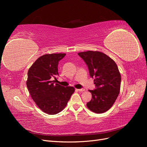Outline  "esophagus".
I'll list each match as a JSON object with an SVG mask.
<instances>
[{"label": "esophagus", "mask_w": 147, "mask_h": 147, "mask_svg": "<svg viewBox=\"0 0 147 147\" xmlns=\"http://www.w3.org/2000/svg\"><path fill=\"white\" fill-rule=\"evenodd\" d=\"M77 90L78 91H84L85 90L84 88H81V89H77Z\"/></svg>", "instance_id": "1"}]
</instances>
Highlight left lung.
Segmentation results:
<instances>
[{
	"instance_id": "obj_1",
	"label": "left lung",
	"mask_w": 147,
	"mask_h": 147,
	"mask_svg": "<svg viewBox=\"0 0 147 147\" xmlns=\"http://www.w3.org/2000/svg\"><path fill=\"white\" fill-rule=\"evenodd\" d=\"M87 65L90 77L94 78L96 89L89 90L91 100L88 108L96 113L109 110L118 96L121 86V75L115 61L99 51H88L78 53Z\"/></svg>"
}]
</instances>
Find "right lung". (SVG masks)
Segmentation results:
<instances>
[{
    "instance_id": "add662e5",
    "label": "right lung",
    "mask_w": 147,
    "mask_h": 147,
    "mask_svg": "<svg viewBox=\"0 0 147 147\" xmlns=\"http://www.w3.org/2000/svg\"><path fill=\"white\" fill-rule=\"evenodd\" d=\"M65 56V53L43 55L34 62L28 72L26 85L31 97L43 112L49 115L61 112L75 91L72 86L64 87L52 81L59 75V61Z\"/></svg>"
}]
</instances>
